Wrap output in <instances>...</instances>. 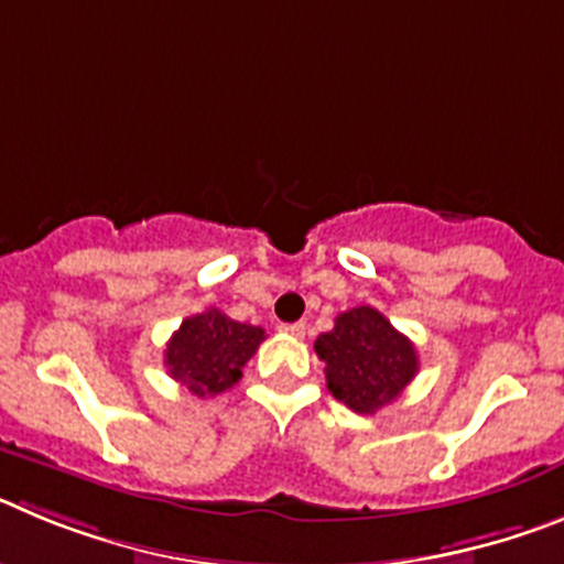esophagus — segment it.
Here are the masks:
<instances>
[{
	"label": "esophagus",
	"mask_w": 564,
	"mask_h": 564,
	"mask_svg": "<svg viewBox=\"0 0 564 564\" xmlns=\"http://www.w3.org/2000/svg\"><path fill=\"white\" fill-rule=\"evenodd\" d=\"M282 330L291 333V336H305V322H293V325H285Z\"/></svg>",
	"instance_id": "obj_1"
}]
</instances>
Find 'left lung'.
Segmentation results:
<instances>
[{"label": "left lung", "mask_w": 564, "mask_h": 564, "mask_svg": "<svg viewBox=\"0 0 564 564\" xmlns=\"http://www.w3.org/2000/svg\"><path fill=\"white\" fill-rule=\"evenodd\" d=\"M327 390L358 415L395 401L417 372V352L376 307L361 305L336 316V327L316 338Z\"/></svg>", "instance_id": "1"}]
</instances>
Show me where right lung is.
Wrapping results in <instances>:
<instances>
[{"instance_id": "add662e5", "label": "right lung", "mask_w": 564, "mask_h": 564, "mask_svg": "<svg viewBox=\"0 0 564 564\" xmlns=\"http://www.w3.org/2000/svg\"><path fill=\"white\" fill-rule=\"evenodd\" d=\"M265 330L234 322L217 307L183 318L166 344L169 376L197 398L220 395L242 378V367L257 352Z\"/></svg>"}]
</instances>
